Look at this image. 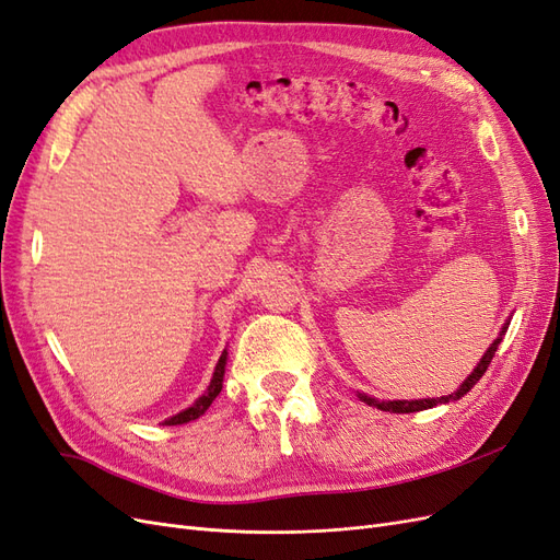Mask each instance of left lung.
<instances>
[{
	"label": "left lung",
	"mask_w": 560,
	"mask_h": 560,
	"mask_svg": "<svg viewBox=\"0 0 560 560\" xmlns=\"http://www.w3.org/2000/svg\"><path fill=\"white\" fill-rule=\"evenodd\" d=\"M506 329V327H504ZM504 329H502V334H504ZM502 334L495 338L493 343H490V348L486 350V354L481 358V362L477 364V369L471 371V374L467 376V381L460 385V389H457V393H453V395H446V397H436V399H416V401H378V399H374V397H366V395H360V399L364 401V404H369V406H376V409H381V411H389V413H413V411H425V409H432V406H436V404H446V401H455V399H460V397H465L469 389L479 383V378L486 374V369H488V364L493 362V358H495V352H498V346H500V341H502Z\"/></svg>",
	"instance_id": "left-lung-1"
}]
</instances>
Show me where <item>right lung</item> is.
<instances>
[{"mask_svg":"<svg viewBox=\"0 0 560 560\" xmlns=\"http://www.w3.org/2000/svg\"><path fill=\"white\" fill-rule=\"evenodd\" d=\"M224 366H226V350H224V354H222V358H219V362H217V369H214L212 381H210V385H208V389H206V395L198 397L196 404L189 406V409H186V411L173 416L171 420H165V425H184V422H191V420H196V418H200L202 413H206V411L210 409V404L217 399V395L222 393V385H224Z\"/></svg>","mask_w":560,"mask_h":560,"instance_id":"add662e5","label":"right lung"}]
</instances>
